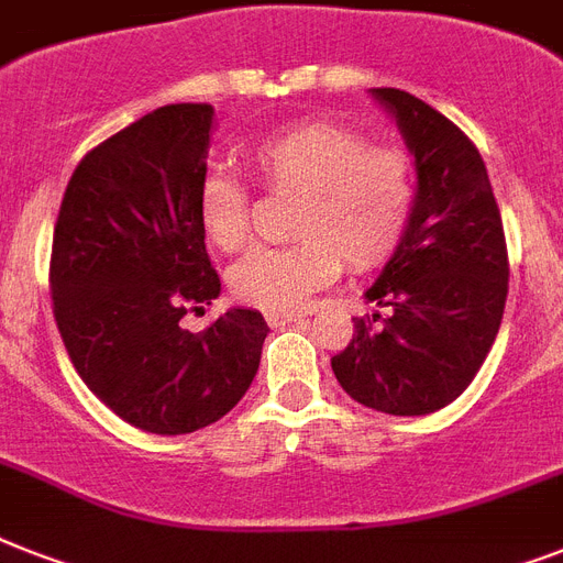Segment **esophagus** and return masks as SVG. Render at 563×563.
<instances>
[{
	"instance_id": "esophagus-1",
	"label": "esophagus",
	"mask_w": 563,
	"mask_h": 563,
	"mask_svg": "<svg viewBox=\"0 0 563 563\" xmlns=\"http://www.w3.org/2000/svg\"><path fill=\"white\" fill-rule=\"evenodd\" d=\"M303 312H265V321L272 327H283V324H291V321H300Z\"/></svg>"
}]
</instances>
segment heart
<instances>
[{
    "label": "heart",
    "mask_w": 563,
    "mask_h": 563,
    "mask_svg": "<svg viewBox=\"0 0 563 563\" xmlns=\"http://www.w3.org/2000/svg\"><path fill=\"white\" fill-rule=\"evenodd\" d=\"M247 163L274 192H300L286 247H256L230 272L242 303L289 312L333 280L339 265L368 272L400 245L415 207L409 157L397 148H368L353 128L309 119L251 145ZM203 236L224 254L254 233V203L239 178L207 175L198 189Z\"/></svg>",
    "instance_id": "heart-1"
}]
</instances>
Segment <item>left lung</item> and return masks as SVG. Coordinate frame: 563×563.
<instances>
[{
	"mask_svg": "<svg viewBox=\"0 0 563 563\" xmlns=\"http://www.w3.org/2000/svg\"><path fill=\"white\" fill-rule=\"evenodd\" d=\"M415 154L409 228L365 291L391 316L353 318L333 374L353 400L385 415L444 409L473 383L499 333L508 251L497 198L476 145L427 101L371 90Z\"/></svg>",
	"mask_w": 563,
	"mask_h": 563,
	"instance_id": "left-lung-1",
	"label": "left lung"
}]
</instances>
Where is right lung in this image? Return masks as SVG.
<instances>
[{
    "label": "right lung",
    "mask_w": 563,
    "mask_h": 563,
    "mask_svg": "<svg viewBox=\"0 0 563 563\" xmlns=\"http://www.w3.org/2000/svg\"><path fill=\"white\" fill-rule=\"evenodd\" d=\"M212 117L210 104H166L84 154L52 239L48 286L75 371L154 435L224 418L268 335L256 309H228L203 333L180 327L221 291L198 221Z\"/></svg>",
    "instance_id": "add662e5"
}]
</instances>
